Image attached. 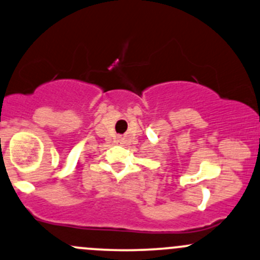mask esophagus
Listing matches in <instances>:
<instances>
[{"mask_svg": "<svg viewBox=\"0 0 260 260\" xmlns=\"http://www.w3.org/2000/svg\"><path fill=\"white\" fill-rule=\"evenodd\" d=\"M121 144H122V143H121Z\"/></svg>", "mask_w": 260, "mask_h": 260, "instance_id": "obj_1", "label": "esophagus"}]
</instances>
